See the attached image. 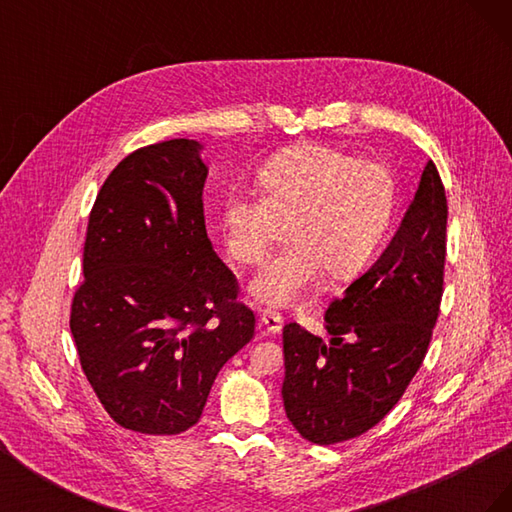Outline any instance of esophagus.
<instances>
[{
	"mask_svg": "<svg viewBox=\"0 0 512 512\" xmlns=\"http://www.w3.org/2000/svg\"><path fill=\"white\" fill-rule=\"evenodd\" d=\"M258 324L267 335H277L284 327V320H282L280 314H275V312H260Z\"/></svg>",
	"mask_w": 512,
	"mask_h": 512,
	"instance_id": "34e87169",
	"label": "esophagus"
}]
</instances>
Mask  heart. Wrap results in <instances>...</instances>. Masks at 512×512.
Listing matches in <instances>:
<instances>
[{
  "mask_svg": "<svg viewBox=\"0 0 512 512\" xmlns=\"http://www.w3.org/2000/svg\"><path fill=\"white\" fill-rule=\"evenodd\" d=\"M260 194L235 192L222 205L228 254L252 265L282 241L292 245L250 280V297L271 309L299 305L322 273L359 275L391 228L397 188L389 168L327 145H299L258 173Z\"/></svg>",
  "mask_w": 512,
  "mask_h": 512,
  "instance_id": "b5f03b06",
  "label": "heart"
}]
</instances>
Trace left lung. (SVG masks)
<instances>
[{
  "mask_svg": "<svg viewBox=\"0 0 512 512\" xmlns=\"http://www.w3.org/2000/svg\"><path fill=\"white\" fill-rule=\"evenodd\" d=\"M446 218L429 160L391 243L324 314L329 342L297 322L284 327V408L305 440L327 446L361 436L408 389L440 312Z\"/></svg>",
  "mask_w": 512,
  "mask_h": 512,
  "instance_id": "left-lung-1",
  "label": "left lung"
}]
</instances>
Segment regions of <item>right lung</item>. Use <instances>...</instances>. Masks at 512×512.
Segmentation results:
<instances>
[{"mask_svg": "<svg viewBox=\"0 0 512 512\" xmlns=\"http://www.w3.org/2000/svg\"><path fill=\"white\" fill-rule=\"evenodd\" d=\"M203 145L175 138L123 158L89 213L70 331L121 427L175 436L198 423L215 376L254 337L203 213Z\"/></svg>", "mask_w": 512, "mask_h": 512, "instance_id": "obj_1", "label": "right lung"}]
</instances>
